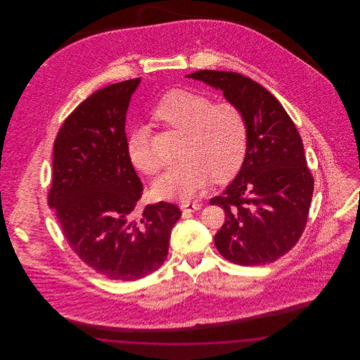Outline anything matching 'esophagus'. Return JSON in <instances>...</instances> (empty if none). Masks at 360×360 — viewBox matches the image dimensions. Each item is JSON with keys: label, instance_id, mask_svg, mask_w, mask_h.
I'll use <instances>...</instances> for the list:
<instances>
[{"label": "esophagus", "instance_id": "esophagus-1", "mask_svg": "<svg viewBox=\"0 0 360 360\" xmlns=\"http://www.w3.org/2000/svg\"><path fill=\"white\" fill-rule=\"evenodd\" d=\"M181 209L185 210V212H195V210L201 209V204H198V202H185V204H181Z\"/></svg>", "mask_w": 360, "mask_h": 360}]
</instances>
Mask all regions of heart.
I'll use <instances>...</instances> for the list:
<instances>
[{
	"instance_id": "heart-1",
	"label": "heart",
	"mask_w": 360,
	"mask_h": 360,
	"mask_svg": "<svg viewBox=\"0 0 360 360\" xmlns=\"http://www.w3.org/2000/svg\"><path fill=\"white\" fill-rule=\"evenodd\" d=\"M154 115L186 135L182 146L185 159L155 181L158 198L186 201L202 193L212 179L223 184L238 172L247 151L248 129L235 103H213L205 94L174 90L159 101ZM127 153L137 170L147 175L159 172L162 163L146 127L131 132Z\"/></svg>"
}]
</instances>
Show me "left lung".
<instances>
[{"mask_svg":"<svg viewBox=\"0 0 360 360\" xmlns=\"http://www.w3.org/2000/svg\"><path fill=\"white\" fill-rule=\"evenodd\" d=\"M188 78L220 89L248 129L240 172L209 201L225 212L214 244L235 264L271 263L290 251L308 221L314 181L301 136L274 96L239 72L200 70Z\"/></svg>","mask_w":360,"mask_h":360,"instance_id":"8db88e82","label":"left lung"}]
</instances>
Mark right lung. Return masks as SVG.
Wrapping results in <instances>:
<instances>
[{
	"mask_svg": "<svg viewBox=\"0 0 360 360\" xmlns=\"http://www.w3.org/2000/svg\"><path fill=\"white\" fill-rule=\"evenodd\" d=\"M140 78L97 90L65 120L53 143V209L71 250L98 274L136 281L169 254L179 207L137 210L143 185L127 153L125 115Z\"/></svg>",
	"mask_w": 360,
	"mask_h": 360,
	"instance_id": "add662e5",
	"label": "right lung"
}]
</instances>
